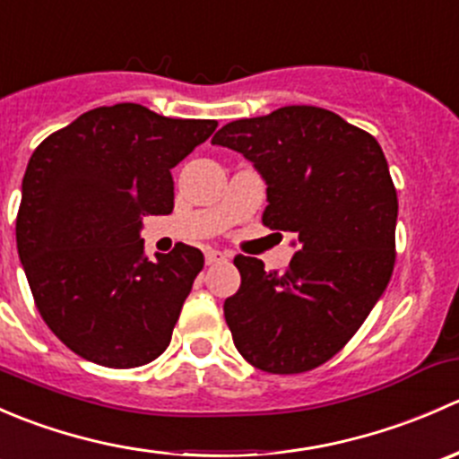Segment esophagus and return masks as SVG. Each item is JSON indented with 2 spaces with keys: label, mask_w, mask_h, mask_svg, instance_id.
I'll return each mask as SVG.
<instances>
[{
  "label": "esophagus",
  "mask_w": 459,
  "mask_h": 459,
  "mask_svg": "<svg viewBox=\"0 0 459 459\" xmlns=\"http://www.w3.org/2000/svg\"><path fill=\"white\" fill-rule=\"evenodd\" d=\"M226 259H229V255H226V253H221V251H206V264L208 266H215V264H224Z\"/></svg>",
  "instance_id": "esophagus-1"
}]
</instances>
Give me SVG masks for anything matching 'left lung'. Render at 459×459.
I'll use <instances>...</instances> for the list:
<instances>
[{
    "mask_svg": "<svg viewBox=\"0 0 459 459\" xmlns=\"http://www.w3.org/2000/svg\"><path fill=\"white\" fill-rule=\"evenodd\" d=\"M266 182L264 226L298 235L284 273L238 255L224 317L242 358L290 375L328 362L358 333L395 264L397 193L373 135L317 106L238 119L212 137Z\"/></svg>",
    "mask_w": 459,
    "mask_h": 459,
    "instance_id": "obj_1",
    "label": "left lung"
}]
</instances>
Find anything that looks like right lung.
<instances>
[{"label": "right lung", "mask_w": 459, "mask_h": 459, "mask_svg": "<svg viewBox=\"0 0 459 459\" xmlns=\"http://www.w3.org/2000/svg\"><path fill=\"white\" fill-rule=\"evenodd\" d=\"M217 128L140 104L100 106L46 137L22 182L17 253L50 331L80 358L135 368L170 344L200 248L143 255V215H169L170 169Z\"/></svg>", "instance_id": "1"}]
</instances>
